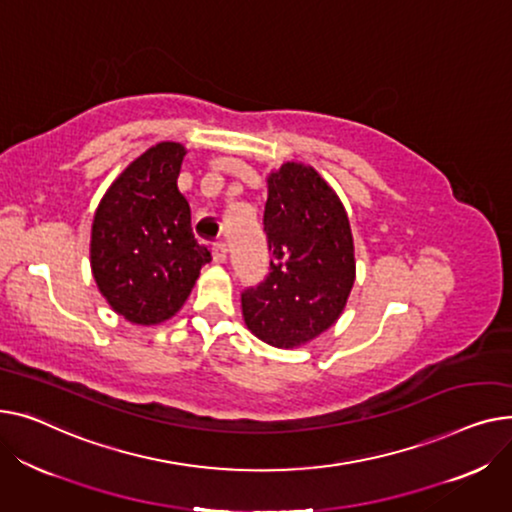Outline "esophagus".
I'll return each instance as SVG.
<instances>
[{
    "mask_svg": "<svg viewBox=\"0 0 512 512\" xmlns=\"http://www.w3.org/2000/svg\"><path fill=\"white\" fill-rule=\"evenodd\" d=\"M227 254H229L227 244L219 242V244L213 246V258H215V262H225V260H227Z\"/></svg>",
    "mask_w": 512,
    "mask_h": 512,
    "instance_id": "obj_1",
    "label": "esophagus"
}]
</instances>
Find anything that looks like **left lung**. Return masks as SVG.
Returning <instances> with one entry per match:
<instances>
[{
  "mask_svg": "<svg viewBox=\"0 0 512 512\" xmlns=\"http://www.w3.org/2000/svg\"><path fill=\"white\" fill-rule=\"evenodd\" d=\"M266 182L270 273L242 293V312L260 341L293 349L343 314L355 281L353 235L339 196L314 167L283 163Z\"/></svg>",
  "mask_w": 512,
  "mask_h": 512,
  "instance_id": "left-lung-1",
  "label": "left lung"
}]
</instances>
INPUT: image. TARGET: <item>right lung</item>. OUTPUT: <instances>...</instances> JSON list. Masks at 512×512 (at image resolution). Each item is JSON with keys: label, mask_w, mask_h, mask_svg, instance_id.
Masks as SVG:
<instances>
[{"label": "right lung", "mask_w": 512, "mask_h": 512, "mask_svg": "<svg viewBox=\"0 0 512 512\" xmlns=\"http://www.w3.org/2000/svg\"><path fill=\"white\" fill-rule=\"evenodd\" d=\"M186 153L179 142L150 146L119 173L95 213L90 268L113 312L132 324L175 316L210 262L177 190Z\"/></svg>", "instance_id": "obj_1"}]
</instances>
